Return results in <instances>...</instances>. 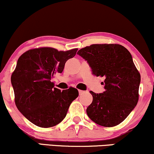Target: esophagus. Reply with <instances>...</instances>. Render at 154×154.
<instances>
[{"mask_svg": "<svg viewBox=\"0 0 154 154\" xmlns=\"http://www.w3.org/2000/svg\"><path fill=\"white\" fill-rule=\"evenodd\" d=\"M84 92H85V91H81V90H79V95L82 94V93H84Z\"/></svg>", "mask_w": 154, "mask_h": 154, "instance_id": "esophagus-1", "label": "esophagus"}]
</instances>
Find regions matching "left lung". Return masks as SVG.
<instances>
[{"label": "left lung", "mask_w": 154, "mask_h": 154, "mask_svg": "<svg viewBox=\"0 0 154 154\" xmlns=\"http://www.w3.org/2000/svg\"><path fill=\"white\" fill-rule=\"evenodd\" d=\"M77 54L87 61L93 75L103 77L105 91L95 93L88 116L100 126H116L128 117L138 101L140 75L132 55L118 44H94Z\"/></svg>", "instance_id": "obj_1"}]
</instances>
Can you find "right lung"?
<instances>
[{
  "label": "right lung",
  "mask_w": 154,
  "mask_h": 154,
  "mask_svg": "<svg viewBox=\"0 0 154 154\" xmlns=\"http://www.w3.org/2000/svg\"><path fill=\"white\" fill-rule=\"evenodd\" d=\"M77 51V48L59 51L53 48H40L26 51L19 58L11 78L15 103L34 125L46 128L59 124L70 104L78 97L75 88L61 92L51 82L54 75L63 72L65 63Z\"/></svg>",
  "instance_id": "add662e5"
}]
</instances>
